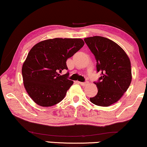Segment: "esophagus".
Listing matches in <instances>:
<instances>
[{
  "label": "esophagus",
  "instance_id": "obj_1",
  "mask_svg": "<svg viewBox=\"0 0 147 147\" xmlns=\"http://www.w3.org/2000/svg\"><path fill=\"white\" fill-rule=\"evenodd\" d=\"M78 83L80 84H81L82 85V86H86V85L88 84V82H78Z\"/></svg>",
  "mask_w": 147,
  "mask_h": 147
}]
</instances>
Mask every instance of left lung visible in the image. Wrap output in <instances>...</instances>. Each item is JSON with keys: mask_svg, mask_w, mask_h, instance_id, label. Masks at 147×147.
Instances as JSON below:
<instances>
[{"mask_svg": "<svg viewBox=\"0 0 147 147\" xmlns=\"http://www.w3.org/2000/svg\"><path fill=\"white\" fill-rule=\"evenodd\" d=\"M97 61V71L101 77L98 92L90 101L97 106L108 107L117 102L131 82V62L124 50L108 38L94 36L84 39Z\"/></svg>", "mask_w": 147, "mask_h": 147, "instance_id": "obj_1", "label": "left lung"}]
</instances>
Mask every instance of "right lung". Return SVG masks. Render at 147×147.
Listing matches in <instances>:
<instances>
[{
	"label": "right lung",
	"mask_w": 147,
	"mask_h": 147,
	"mask_svg": "<svg viewBox=\"0 0 147 147\" xmlns=\"http://www.w3.org/2000/svg\"><path fill=\"white\" fill-rule=\"evenodd\" d=\"M82 39L54 38L40 41L28 52L22 68L23 83L35 103L50 107L62 101L73 84L68 74L66 61L84 46Z\"/></svg>",
	"instance_id": "right-lung-1"
}]
</instances>
